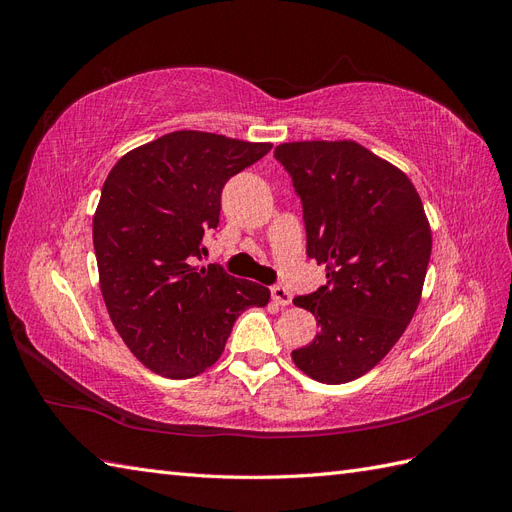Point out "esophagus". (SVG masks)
<instances>
[{
	"mask_svg": "<svg viewBox=\"0 0 512 512\" xmlns=\"http://www.w3.org/2000/svg\"><path fill=\"white\" fill-rule=\"evenodd\" d=\"M271 299L277 303V305H290L292 303V294L288 292V288L275 284L271 286Z\"/></svg>",
	"mask_w": 512,
	"mask_h": 512,
	"instance_id": "1",
	"label": "esophagus"
}]
</instances>
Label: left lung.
I'll list each match as a JSON object with an SVG mask.
<instances>
[{"mask_svg": "<svg viewBox=\"0 0 512 512\" xmlns=\"http://www.w3.org/2000/svg\"><path fill=\"white\" fill-rule=\"evenodd\" d=\"M273 156L301 198L305 252L327 267V284L292 301L320 327L292 361L324 384L356 380L389 354L421 301L431 256L421 196L354 141L284 143Z\"/></svg>", "mask_w": 512, "mask_h": 512, "instance_id": "obj_1", "label": "left lung"}]
</instances>
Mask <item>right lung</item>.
<instances>
[{
	"mask_svg": "<svg viewBox=\"0 0 512 512\" xmlns=\"http://www.w3.org/2000/svg\"><path fill=\"white\" fill-rule=\"evenodd\" d=\"M269 151L179 130L126 153L102 185L94 250L108 316L136 359L164 378L211 367L243 309L269 303V288L220 265L198 267L226 181Z\"/></svg>",
	"mask_w": 512,
	"mask_h": 512,
	"instance_id": "right-lung-1",
	"label": "right lung"
}]
</instances>
